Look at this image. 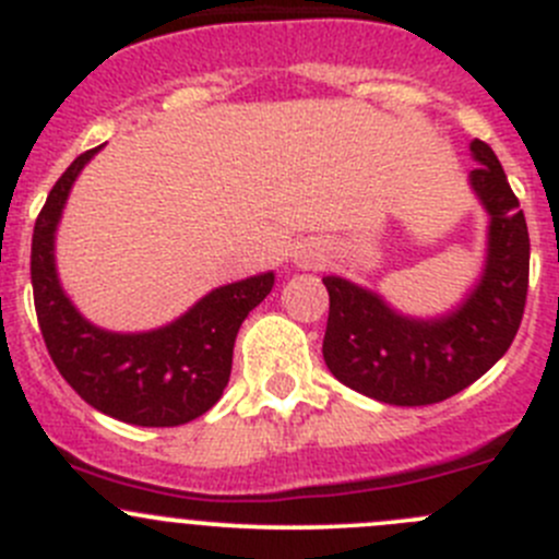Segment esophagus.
<instances>
[{
  "label": "esophagus",
  "mask_w": 559,
  "mask_h": 559,
  "mask_svg": "<svg viewBox=\"0 0 559 559\" xmlns=\"http://www.w3.org/2000/svg\"><path fill=\"white\" fill-rule=\"evenodd\" d=\"M321 264H324V251H321L319 246H313V243L297 246V251H295V267H300V270H316V267H321Z\"/></svg>",
  "instance_id": "1"
}]
</instances>
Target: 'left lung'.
Wrapping results in <instances>:
<instances>
[{"label":"left lung","instance_id":"left-lung-1","mask_svg":"<svg viewBox=\"0 0 559 559\" xmlns=\"http://www.w3.org/2000/svg\"><path fill=\"white\" fill-rule=\"evenodd\" d=\"M476 170L467 175L487 222L484 264L471 289L443 313L397 311L379 292L326 275L330 319L324 362L341 384L389 405H430L481 379L514 341L524 313L530 238L520 200L498 156L471 143Z\"/></svg>","mask_w":559,"mask_h":559}]
</instances>
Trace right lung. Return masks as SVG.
<instances>
[{
    "mask_svg": "<svg viewBox=\"0 0 559 559\" xmlns=\"http://www.w3.org/2000/svg\"><path fill=\"white\" fill-rule=\"evenodd\" d=\"M103 145L78 156L56 180L32 235V289L39 330L64 381L103 414L138 427H175L211 411L233 370L246 316L270 295L275 273L216 286L186 313L143 332L97 326L78 311L56 270V229L83 167Z\"/></svg>",
    "mask_w": 559,
    "mask_h": 559,
    "instance_id": "right-lung-1",
    "label": "right lung"
}]
</instances>
